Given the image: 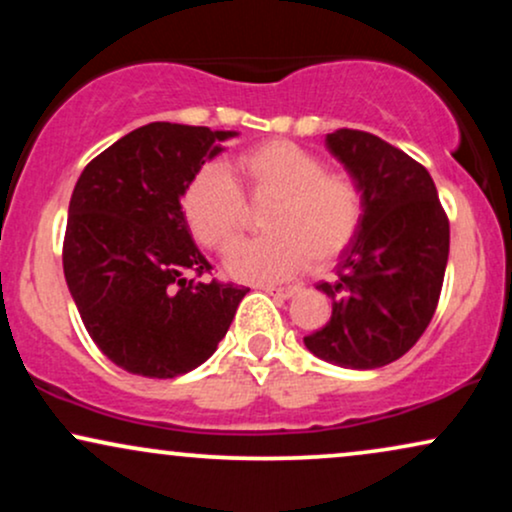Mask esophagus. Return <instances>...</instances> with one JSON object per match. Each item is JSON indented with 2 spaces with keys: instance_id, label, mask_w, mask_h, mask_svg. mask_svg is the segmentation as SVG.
<instances>
[{
  "instance_id": "34e87169",
  "label": "esophagus",
  "mask_w": 512,
  "mask_h": 512,
  "mask_svg": "<svg viewBox=\"0 0 512 512\" xmlns=\"http://www.w3.org/2000/svg\"><path fill=\"white\" fill-rule=\"evenodd\" d=\"M264 291L267 293H272V296H279V298H291V296H296L298 293V286H274V284H267V286H262Z\"/></svg>"
}]
</instances>
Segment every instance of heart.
Instances as JSON below:
<instances>
[{
	"instance_id": "heart-1",
	"label": "heart",
	"mask_w": 512,
	"mask_h": 512,
	"mask_svg": "<svg viewBox=\"0 0 512 512\" xmlns=\"http://www.w3.org/2000/svg\"><path fill=\"white\" fill-rule=\"evenodd\" d=\"M238 185L219 168H202L187 182L182 211L204 248L223 252L245 226L243 187L252 199L274 197L264 214L267 236L238 243L228 272L245 281H276L305 264L327 267L354 243L363 219L361 190L349 175L325 170L303 146L272 139L250 146L233 163Z\"/></svg>"
}]
</instances>
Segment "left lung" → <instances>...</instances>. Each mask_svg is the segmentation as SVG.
<instances>
[{
  "mask_svg": "<svg viewBox=\"0 0 512 512\" xmlns=\"http://www.w3.org/2000/svg\"><path fill=\"white\" fill-rule=\"evenodd\" d=\"M325 142L361 190L363 219L337 281L317 284L332 298L330 322L303 342L334 366L380 368L407 354L436 313L450 223L428 170L397 146L361 129Z\"/></svg>",
  "mask_w": 512,
  "mask_h": 512,
  "instance_id": "1",
  "label": "left lung"
}]
</instances>
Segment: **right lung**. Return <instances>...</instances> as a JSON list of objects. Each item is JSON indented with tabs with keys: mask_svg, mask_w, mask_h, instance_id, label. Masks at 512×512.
I'll return each instance as SVG.
<instances>
[{
	"mask_svg": "<svg viewBox=\"0 0 512 512\" xmlns=\"http://www.w3.org/2000/svg\"><path fill=\"white\" fill-rule=\"evenodd\" d=\"M238 132L151 122L117 139L76 180L64 279L86 332L115 366L175 378L202 366L250 289L202 276L180 199Z\"/></svg>",
	"mask_w": 512,
	"mask_h": 512,
	"instance_id": "1",
	"label": "right lung"
}]
</instances>
